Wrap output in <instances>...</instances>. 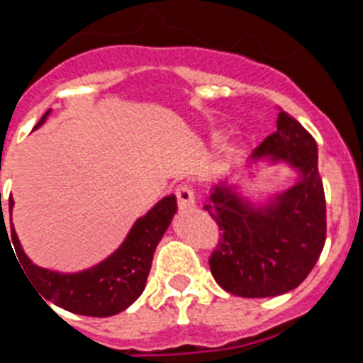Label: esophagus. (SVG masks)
<instances>
[{"mask_svg":"<svg viewBox=\"0 0 363 363\" xmlns=\"http://www.w3.org/2000/svg\"><path fill=\"white\" fill-rule=\"evenodd\" d=\"M174 194L176 200H178V207L182 211L194 207V192H192L191 185H179V187H176Z\"/></svg>","mask_w":363,"mask_h":363,"instance_id":"1","label":"esophagus"}]
</instances>
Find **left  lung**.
<instances>
[{"mask_svg":"<svg viewBox=\"0 0 363 363\" xmlns=\"http://www.w3.org/2000/svg\"><path fill=\"white\" fill-rule=\"evenodd\" d=\"M272 156L300 171L291 189L255 209L227 185H214L205 211L221 238L209 258L220 287L243 298L289 293L306 280L325 243V194L314 138L280 111L277 130L256 147L252 158Z\"/></svg>","mask_w":363,"mask_h":363,"instance_id":"left-lung-1","label":"left lung"}]
</instances>
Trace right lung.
<instances>
[{
  "label": "right lung",
  "instance_id": "1",
  "mask_svg": "<svg viewBox=\"0 0 363 363\" xmlns=\"http://www.w3.org/2000/svg\"><path fill=\"white\" fill-rule=\"evenodd\" d=\"M49 112L50 111L45 112L34 129H38L47 120ZM12 205H14V200L11 196L9 211H12ZM176 209L178 207H176L174 196H165L160 200L145 216L136 220L125 242L107 259L86 271L74 272V274L49 271V269L32 264L21 249L18 234L12 227V218L11 238L19 264L27 272V280L32 281L34 289L40 291L41 300L45 298L52 301L54 306L70 311V313L105 318V316L125 311L143 293L156 245L165 234ZM1 229H5L6 233L3 209L0 220V230Z\"/></svg>",
  "mask_w": 363,
  "mask_h": 363
}]
</instances>
